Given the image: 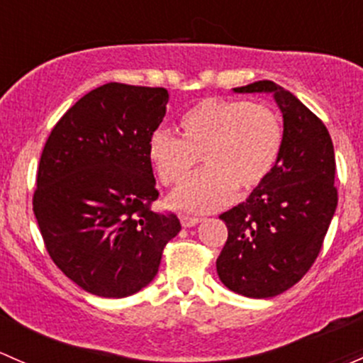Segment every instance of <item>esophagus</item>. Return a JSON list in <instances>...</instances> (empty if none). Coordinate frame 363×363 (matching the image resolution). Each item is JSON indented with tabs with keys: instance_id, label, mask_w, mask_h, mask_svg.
I'll return each instance as SVG.
<instances>
[{
	"instance_id": "1",
	"label": "esophagus",
	"mask_w": 363,
	"mask_h": 363,
	"mask_svg": "<svg viewBox=\"0 0 363 363\" xmlns=\"http://www.w3.org/2000/svg\"><path fill=\"white\" fill-rule=\"evenodd\" d=\"M180 222H182L183 227H186V229H189V227L197 225V223L201 222V218H197V216H182Z\"/></svg>"
}]
</instances>
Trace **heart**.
<instances>
[{
  "mask_svg": "<svg viewBox=\"0 0 363 363\" xmlns=\"http://www.w3.org/2000/svg\"><path fill=\"white\" fill-rule=\"evenodd\" d=\"M182 138L160 127L148 141V157L164 185L189 177L201 155L204 171L171 196V204L206 213L229 203L239 186L252 190L274 167L281 150V125L269 106L208 98L182 117Z\"/></svg>",
  "mask_w": 363,
  "mask_h": 363,
  "instance_id": "obj_1",
  "label": "heart"
}]
</instances>
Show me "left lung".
<instances>
[{
	"label": "left lung",
	"instance_id": "left-lung-1",
	"mask_svg": "<svg viewBox=\"0 0 363 363\" xmlns=\"http://www.w3.org/2000/svg\"><path fill=\"white\" fill-rule=\"evenodd\" d=\"M233 91L271 94L283 115V140L269 177L220 215L229 238L216 272L233 292L267 298L294 286L318 257L337 208L334 145L323 122L274 82Z\"/></svg>",
	"mask_w": 363,
	"mask_h": 363
}]
</instances>
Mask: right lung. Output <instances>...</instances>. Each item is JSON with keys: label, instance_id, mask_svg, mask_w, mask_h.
Returning a JSON list of instances; mask_svg holds the SVG:
<instances>
[{"label": "right lung", "instance_id": "add662e5", "mask_svg": "<svg viewBox=\"0 0 363 363\" xmlns=\"http://www.w3.org/2000/svg\"><path fill=\"white\" fill-rule=\"evenodd\" d=\"M162 87L101 85L62 115L40 159L33 211L47 252L92 295L122 298L155 278L182 230L159 215L148 141L166 115Z\"/></svg>", "mask_w": 363, "mask_h": 363}]
</instances>
